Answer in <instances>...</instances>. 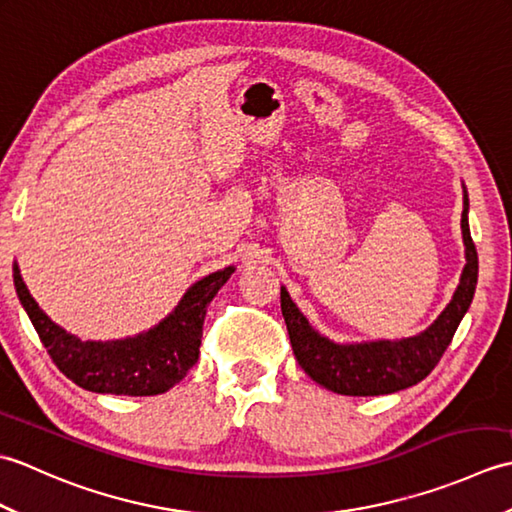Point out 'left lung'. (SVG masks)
Wrapping results in <instances>:
<instances>
[{"label": "left lung", "mask_w": 512, "mask_h": 512, "mask_svg": "<svg viewBox=\"0 0 512 512\" xmlns=\"http://www.w3.org/2000/svg\"><path fill=\"white\" fill-rule=\"evenodd\" d=\"M462 189V239L466 264L447 308L420 334L394 341L336 343L312 328L297 303L290 299L286 286H281V314H284L290 334L292 352L314 383L343 396H383L418 385L438 365L466 310L471 308L477 286V250L469 228V193L464 184Z\"/></svg>", "instance_id": "8db88e82"}]
</instances>
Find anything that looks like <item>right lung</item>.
<instances>
[{"label":"right lung","instance_id":"right-lung-1","mask_svg":"<svg viewBox=\"0 0 512 512\" xmlns=\"http://www.w3.org/2000/svg\"><path fill=\"white\" fill-rule=\"evenodd\" d=\"M233 273L235 266H226L195 281L178 306L147 332L116 341H81L39 308L13 264L17 297L54 365L79 387L114 396L165 394L187 376L200 356L206 308Z\"/></svg>","mask_w":512,"mask_h":512}]
</instances>
